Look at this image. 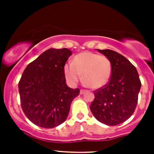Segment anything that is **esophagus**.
<instances>
[{"label": "esophagus", "mask_w": 154, "mask_h": 154, "mask_svg": "<svg viewBox=\"0 0 154 154\" xmlns=\"http://www.w3.org/2000/svg\"><path fill=\"white\" fill-rule=\"evenodd\" d=\"M85 90H83V89H81V90H80V94H82H82L85 93Z\"/></svg>", "instance_id": "esophagus-1"}]
</instances>
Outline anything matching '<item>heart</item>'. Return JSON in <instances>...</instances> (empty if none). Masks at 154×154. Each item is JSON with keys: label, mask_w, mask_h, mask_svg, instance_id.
Listing matches in <instances>:
<instances>
[{"label": "heart", "mask_w": 154, "mask_h": 154, "mask_svg": "<svg viewBox=\"0 0 154 154\" xmlns=\"http://www.w3.org/2000/svg\"><path fill=\"white\" fill-rule=\"evenodd\" d=\"M65 78L71 84H76L81 79L88 87L100 89L109 81L112 74V63L105 55L85 51L73 58L72 63L64 66Z\"/></svg>", "instance_id": "heart-1"}]
</instances>
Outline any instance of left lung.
<instances>
[{
	"instance_id": "obj_1",
	"label": "left lung",
	"mask_w": 154,
	"mask_h": 154,
	"mask_svg": "<svg viewBox=\"0 0 154 154\" xmlns=\"http://www.w3.org/2000/svg\"><path fill=\"white\" fill-rule=\"evenodd\" d=\"M97 50L110 60L112 74L106 85L94 91L91 112L100 123L116 126L127 120L135 111L140 80L135 66L124 56L112 50Z\"/></svg>"
}]
</instances>
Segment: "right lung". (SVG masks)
Listing matches in <instances>:
<instances>
[{"label":"right lung","mask_w":154,"mask_h":154,"mask_svg":"<svg viewBox=\"0 0 154 154\" xmlns=\"http://www.w3.org/2000/svg\"><path fill=\"white\" fill-rule=\"evenodd\" d=\"M72 51L50 48L28 65L18 83L23 112L36 126L54 128L68 117L80 90L65 83L64 66Z\"/></svg>","instance_id":"obj_1"}]
</instances>
